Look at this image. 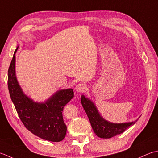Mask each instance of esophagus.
<instances>
[{"label": "esophagus", "instance_id": "esophagus-1", "mask_svg": "<svg viewBox=\"0 0 158 158\" xmlns=\"http://www.w3.org/2000/svg\"><path fill=\"white\" fill-rule=\"evenodd\" d=\"M85 89H86V87L85 85H83V84H78L75 87V90L77 93L85 92Z\"/></svg>", "mask_w": 158, "mask_h": 158}]
</instances>
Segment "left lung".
<instances>
[{
	"label": "left lung",
	"instance_id": "8db88e82",
	"mask_svg": "<svg viewBox=\"0 0 158 158\" xmlns=\"http://www.w3.org/2000/svg\"><path fill=\"white\" fill-rule=\"evenodd\" d=\"M81 103L87 114L93 131L101 138H110L122 134L125 130L134 125L136 121L125 123H112L104 120L96 108L94 104L85 96L82 95Z\"/></svg>",
	"mask_w": 158,
	"mask_h": 158
}]
</instances>
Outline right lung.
Listing matches in <instances>:
<instances>
[{
    "label": "right lung",
    "mask_w": 158,
    "mask_h": 158,
    "mask_svg": "<svg viewBox=\"0 0 158 158\" xmlns=\"http://www.w3.org/2000/svg\"><path fill=\"white\" fill-rule=\"evenodd\" d=\"M8 69V89L15 110L25 127L42 139L60 142L65 137L67 126L63 110L73 98V89L61 90L43 103H35L26 96L18 85L15 72V54Z\"/></svg>",
    "instance_id": "add662e5"
}]
</instances>
